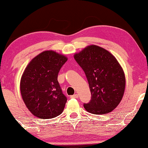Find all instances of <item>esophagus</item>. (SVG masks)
<instances>
[{
	"label": "esophagus",
	"instance_id": "obj_1",
	"mask_svg": "<svg viewBox=\"0 0 148 148\" xmlns=\"http://www.w3.org/2000/svg\"><path fill=\"white\" fill-rule=\"evenodd\" d=\"M71 98H79V96L78 94H74V95H72V96H70Z\"/></svg>",
	"mask_w": 148,
	"mask_h": 148
}]
</instances>
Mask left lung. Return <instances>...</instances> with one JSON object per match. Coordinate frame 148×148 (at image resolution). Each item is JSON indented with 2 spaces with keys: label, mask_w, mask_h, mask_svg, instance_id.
<instances>
[{
  "label": "left lung",
  "mask_w": 148,
  "mask_h": 148,
  "mask_svg": "<svg viewBox=\"0 0 148 148\" xmlns=\"http://www.w3.org/2000/svg\"><path fill=\"white\" fill-rule=\"evenodd\" d=\"M86 74L92 98L84 106L88 112L104 114L112 112L122 100L125 76L118 60L108 50L96 45L87 46L74 55Z\"/></svg>",
  "instance_id": "1"
}]
</instances>
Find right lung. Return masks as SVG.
Wrapping results in <instances>:
<instances>
[{
  "instance_id": "1",
  "label": "right lung",
  "mask_w": 148,
  "mask_h": 148,
  "mask_svg": "<svg viewBox=\"0 0 148 148\" xmlns=\"http://www.w3.org/2000/svg\"><path fill=\"white\" fill-rule=\"evenodd\" d=\"M66 60L62 54L46 50L26 66L20 82V91L25 106L35 116L52 119L63 111L67 99L57 78Z\"/></svg>"
}]
</instances>
